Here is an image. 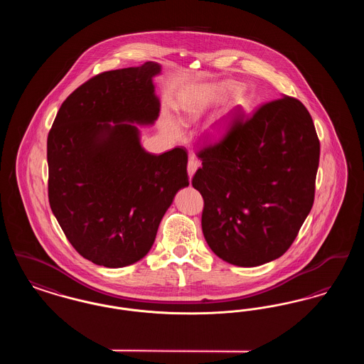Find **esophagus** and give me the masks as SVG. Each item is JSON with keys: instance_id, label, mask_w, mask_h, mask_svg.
I'll return each instance as SVG.
<instances>
[{"instance_id": "esophagus-1", "label": "esophagus", "mask_w": 364, "mask_h": 364, "mask_svg": "<svg viewBox=\"0 0 364 364\" xmlns=\"http://www.w3.org/2000/svg\"><path fill=\"white\" fill-rule=\"evenodd\" d=\"M198 168H199V161L195 156H190V159H188V176H190V178H192V176L198 171Z\"/></svg>"}]
</instances>
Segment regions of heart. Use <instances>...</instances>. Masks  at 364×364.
Wrapping results in <instances>:
<instances>
[{
  "label": "heart",
  "instance_id": "obj_1",
  "mask_svg": "<svg viewBox=\"0 0 364 364\" xmlns=\"http://www.w3.org/2000/svg\"><path fill=\"white\" fill-rule=\"evenodd\" d=\"M213 102V97L208 92H193L187 97L181 104V119L184 122H193L200 117V114ZM229 129V124L225 117H218L208 125V135L211 140H221L225 138ZM176 131L180 132V128L176 127Z\"/></svg>",
  "mask_w": 364,
  "mask_h": 364
}]
</instances>
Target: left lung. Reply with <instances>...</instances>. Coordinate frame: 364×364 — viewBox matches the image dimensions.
Returning <instances> with one entry per match:
<instances>
[{
  "label": "left lung",
  "instance_id": "obj_1",
  "mask_svg": "<svg viewBox=\"0 0 364 364\" xmlns=\"http://www.w3.org/2000/svg\"><path fill=\"white\" fill-rule=\"evenodd\" d=\"M192 186L205 200L202 230L211 251L254 267L279 258L311 211L319 140L300 101L282 95L203 149Z\"/></svg>",
  "mask_w": 364,
  "mask_h": 364
}]
</instances>
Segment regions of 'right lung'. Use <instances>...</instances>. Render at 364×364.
Instances as JSON below:
<instances>
[{
	"label": "right lung",
	"instance_id": "right-lung-1",
	"mask_svg": "<svg viewBox=\"0 0 364 364\" xmlns=\"http://www.w3.org/2000/svg\"><path fill=\"white\" fill-rule=\"evenodd\" d=\"M159 73L149 61L90 79L63 102L48 136L53 214L73 248L100 266L144 258L176 193L190 184L184 149L156 156L140 143L136 125L159 116Z\"/></svg>",
	"mask_w": 364,
	"mask_h": 364
}]
</instances>
